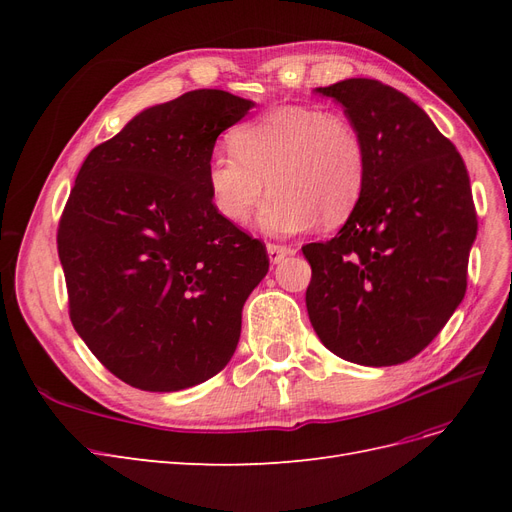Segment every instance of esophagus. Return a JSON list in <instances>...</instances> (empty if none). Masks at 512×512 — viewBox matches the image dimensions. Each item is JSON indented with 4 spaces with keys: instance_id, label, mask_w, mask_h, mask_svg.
<instances>
[{
    "instance_id": "34e87169",
    "label": "esophagus",
    "mask_w": 512,
    "mask_h": 512,
    "mask_svg": "<svg viewBox=\"0 0 512 512\" xmlns=\"http://www.w3.org/2000/svg\"><path fill=\"white\" fill-rule=\"evenodd\" d=\"M267 254H269V260L273 262V265H277V262H282L286 256H292L294 250L290 245H280V243H267Z\"/></svg>"
}]
</instances>
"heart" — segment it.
<instances>
[{
	"label": "heart",
	"mask_w": 512,
	"mask_h": 512,
	"mask_svg": "<svg viewBox=\"0 0 512 512\" xmlns=\"http://www.w3.org/2000/svg\"><path fill=\"white\" fill-rule=\"evenodd\" d=\"M235 151H215L207 164L211 203L243 224L265 185L273 192L258 213L269 235H292L320 222L342 224L363 194L367 153L361 134L335 113L277 106L230 136Z\"/></svg>",
	"instance_id": "obj_1"
}]
</instances>
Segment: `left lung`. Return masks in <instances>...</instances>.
I'll return each mask as SVG.
<instances>
[{
  "label": "left lung",
  "instance_id": "8db88e82",
  "mask_svg": "<svg viewBox=\"0 0 512 512\" xmlns=\"http://www.w3.org/2000/svg\"><path fill=\"white\" fill-rule=\"evenodd\" d=\"M318 94L344 106L367 153L363 194L331 241L303 245L309 322L339 359L410 361L463 301L476 209L466 164L429 115L374 79Z\"/></svg>",
  "mask_w": 512,
  "mask_h": 512
}]
</instances>
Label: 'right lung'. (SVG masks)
Returning a JSON list of instances; mask_svg holds the SVG:
<instances>
[{
	"instance_id": "add662e5",
	"label": "right lung",
	"mask_w": 512,
	"mask_h": 512,
	"mask_svg": "<svg viewBox=\"0 0 512 512\" xmlns=\"http://www.w3.org/2000/svg\"><path fill=\"white\" fill-rule=\"evenodd\" d=\"M252 100L196 89L89 151L57 232L70 320L119 380L183 391L226 367L265 245L215 211L207 164Z\"/></svg>"
}]
</instances>
